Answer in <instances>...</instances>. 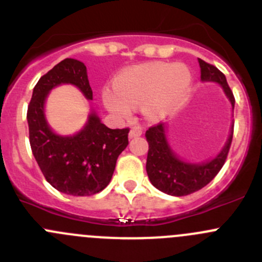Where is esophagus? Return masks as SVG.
Returning <instances> with one entry per match:
<instances>
[{"mask_svg": "<svg viewBox=\"0 0 262 262\" xmlns=\"http://www.w3.org/2000/svg\"><path fill=\"white\" fill-rule=\"evenodd\" d=\"M142 136V129L138 128V126H133L129 132V138H136V137Z\"/></svg>", "mask_w": 262, "mask_h": 262, "instance_id": "34e87169", "label": "esophagus"}]
</instances>
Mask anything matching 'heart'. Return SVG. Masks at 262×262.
I'll return each mask as SVG.
<instances>
[{"instance_id": "heart-1", "label": "heart", "mask_w": 262, "mask_h": 262, "mask_svg": "<svg viewBox=\"0 0 262 262\" xmlns=\"http://www.w3.org/2000/svg\"><path fill=\"white\" fill-rule=\"evenodd\" d=\"M191 72L184 64L147 63L121 73L114 82L115 91L104 92V102L115 115L126 118L132 105L142 104L149 118L166 114L185 97L191 86Z\"/></svg>"}]
</instances>
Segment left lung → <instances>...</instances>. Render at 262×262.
I'll use <instances>...</instances> for the list:
<instances>
[{
  "label": "left lung",
  "mask_w": 262,
  "mask_h": 262,
  "mask_svg": "<svg viewBox=\"0 0 262 262\" xmlns=\"http://www.w3.org/2000/svg\"><path fill=\"white\" fill-rule=\"evenodd\" d=\"M203 81H214L221 83L224 92L234 107V96L228 86L226 76L213 64L199 59ZM148 142V155L146 170L149 181L155 187L168 195L185 196L203 189L216 176L223 167L233 138V125L231 134L222 152L209 162L194 165L179 160L167 144L165 136V125L162 123L152 125L146 132Z\"/></svg>",
  "instance_id": "left-lung-1"
}]
</instances>
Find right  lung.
Masks as SVG:
<instances>
[{
	"instance_id": "obj_1",
	"label": "right lung",
	"mask_w": 262,
	"mask_h": 262,
	"mask_svg": "<svg viewBox=\"0 0 262 262\" xmlns=\"http://www.w3.org/2000/svg\"><path fill=\"white\" fill-rule=\"evenodd\" d=\"M60 83L75 84L92 100L83 63L66 58L54 66L35 84L29 102L30 147L44 178L54 189L73 196H90L109 185L116 160L129 143V128L110 129L91 114L76 136L54 134L44 118V101L50 90Z\"/></svg>"
}]
</instances>
